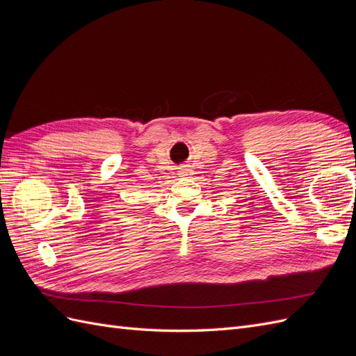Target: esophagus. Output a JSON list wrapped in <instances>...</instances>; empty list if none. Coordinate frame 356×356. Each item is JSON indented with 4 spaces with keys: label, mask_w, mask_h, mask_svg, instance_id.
<instances>
[{
    "label": "esophagus",
    "mask_w": 356,
    "mask_h": 356,
    "mask_svg": "<svg viewBox=\"0 0 356 356\" xmlns=\"http://www.w3.org/2000/svg\"><path fill=\"white\" fill-rule=\"evenodd\" d=\"M191 174H193L191 169H190V168H187V166H184V168H181V169H179V175H181V177H190Z\"/></svg>",
    "instance_id": "34e87169"
}]
</instances>
